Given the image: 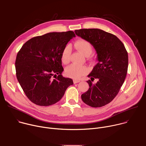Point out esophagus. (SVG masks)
<instances>
[{"label":"esophagus","instance_id":"1","mask_svg":"<svg viewBox=\"0 0 146 146\" xmlns=\"http://www.w3.org/2000/svg\"><path fill=\"white\" fill-rule=\"evenodd\" d=\"M80 81V80H73V82L74 83V84H76V83H78Z\"/></svg>","mask_w":146,"mask_h":146}]
</instances>
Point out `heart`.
<instances>
[{"label": "heart", "mask_w": 146, "mask_h": 146, "mask_svg": "<svg viewBox=\"0 0 146 146\" xmlns=\"http://www.w3.org/2000/svg\"><path fill=\"white\" fill-rule=\"evenodd\" d=\"M74 47L86 56L91 55L92 51V46L90 41L84 39H79L76 41L74 43ZM71 54V48L68 45L66 46L61 53V61L63 64H67L70 62ZM88 68L86 65H79L73 64L68 66L65 69L66 74L73 78L78 79L83 75L88 72Z\"/></svg>", "instance_id": "1"}]
</instances>
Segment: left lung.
I'll list each match as a JSON object with an SVG mask.
<instances>
[{
  "instance_id": "8db88e82",
  "label": "left lung",
  "mask_w": 146,
  "mask_h": 146,
  "mask_svg": "<svg viewBox=\"0 0 146 146\" xmlns=\"http://www.w3.org/2000/svg\"><path fill=\"white\" fill-rule=\"evenodd\" d=\"M76 35L91 43L95 49L98 64L88 76L89 89L81 95L87 105L100 108L111 102L117 96L125 79L128 55L122 41L115 35L99 29H81ZM98 80L96 84L92 81Z\"/></svg>"
}]
</instances>
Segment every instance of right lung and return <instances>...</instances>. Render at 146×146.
<instances>
[{"instance_id": "right-lung-1", "label": "right lung", "mask_w": 146, "mask_h": 146, "mask_svg": "<svg viewBox=\"0 0 146 146\" xmlns=\"http://www.w3.org/2000/svg\"><path fill=\"white\" fill-rule=\"evenodd\" d=\"M74 32H51L34 37L23 46L15 60L16 76L28 98L48 106L59 101L73 80L62 76L61 53Z\"/></svg>"}]
</instances>
